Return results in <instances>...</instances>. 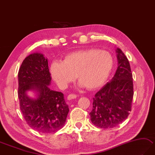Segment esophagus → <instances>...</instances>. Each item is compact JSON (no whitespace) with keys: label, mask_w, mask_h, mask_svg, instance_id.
<instances>
[{"label":"esophagus","mask_w":155,"mask_h":155,"mask_svg":"<svg viewBox=\"0 0 155 155\" xmlns=\"http://www.w3.org/2000/svg\"><path fill=\"white\" fill-rule=\"evenodd\" d=\"M77 97V94H69V96H67V99L69 100H73V99H74V98H76Z\"/></svg>","instance_id":"1"}]
</instances>
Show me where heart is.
Listing matches in <instances>:
<instances>
[{
    "instance_id": "obj_1",
    "label": "heart",
    "mask_w": 155,
    "mask_h": 155,
    "mask_svg": "<svg viewBox=\"0 0 155 155\" xmlns=\"http://www.w3.org/2000/svg\"><path fill=\"white\" fill-rule=\"evenodd\" d=\"M113 67L114 58L108 51L88 49L67 54L63 61H53L50 72L61 88L67 87L77 76L81 86L94 90L104 84Z\"/></svg>"
}]
</instances>
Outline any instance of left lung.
<instances>
[{
	"label": "left lung",
	"instance_id": "obj_1",
	"mask_svg": "<svg viewBox=\"0 0 155 155\" xmlns=\"http://www.w3.org/2000/svg\"><path fill=\"white\" fill-rule=\"evenodd\" d=\"M117 52L119 65L116 74L95 94L90 113L92 123L102 129L117 126L131 111L134 92L130 64L120 49Z\"/></svg>",
	"mask_w": 155,
	"mask_h": 155
}]
</instances>
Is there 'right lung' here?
Instances as JSON below:
<instances>
[{
  "instance_id": "obj_1",
  "label": "right lung",
  "mask_w": 155,
  "mask_h": 155,
  "mask_svg": "<svg viewBox=\"0 0 155 155\" xmlns=\"http://www.w3.org/2000/svg\"><path fill=\"white\" fill-rule=\"evenodd\" d=\"M18 77L20 109L29 126L43 134L62 128L69 109L63 93L49 88L51 77L47 59L40 53L31 54L23 61ZM31 89L38 92L37 99L27 96L26 91Z\"/></svg>"
}]
</instances>
